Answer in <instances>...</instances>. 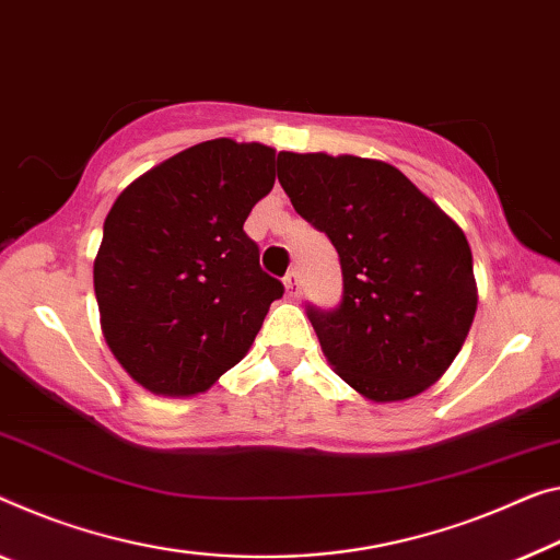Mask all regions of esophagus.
<instances>
[{"mask_svg": "<svg viewBox=\"0 0 560 560\" xmlns=\"http://www.w3.org/2000/svg\"><path fill=\"white\" fill-rule=\"evenodd\" d=\"M285 290H288V298L290 300H298L300 298V275L295 270H290L285 275Z\"/></svg>", "mask_w": 560, "mask_h": 560, "instance_id": "34e87169", "label": "esophagus"}]
</instances>
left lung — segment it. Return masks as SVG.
Wrapping results in <instances>:
<instances>
[{
  "label": "left lung",
  "mask_w": 560,
  "mask_h": 560,
  "mask_svg": "<svg viewBox=\"0 0 560 560\" xmlns=\"http://www.w3.org/2000/svg\"><path fill=\"white\" fill-rule=\"evenodd\" d=\"M292 208L328 235L340 303L305 305L330 365L375 402L406 400L441 377L476 315L463 230L400 170L340 154H278Z\"/></svg>",
  "instance_id": "left-lung-1"
}]
</instances>
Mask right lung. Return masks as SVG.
Wrapping results in <instances>:
<instances>
[{"mask_svg": "<svg viewBox=\"0 0 560 560\" xmlns=\"http://www.w3.org/2000/svg\"><path fill=\"white\" fill-rule=\"evenodd\" d=\"M275 165L272 148L220 137L144 172L112 205L94 295L109 350L148 390H208L285 292L243 230Z\"/></svg>", "mask_w": 560, "mask_h": 560, "instance_id": "right-lung-1", "label": "right lung"}]
</instances>
